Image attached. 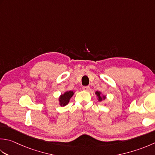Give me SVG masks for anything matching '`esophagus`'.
I'll use <instances>...</instances> for the list:
<instances>
[{
	"mask_svg": "<svg viewBox=\"0 0 155 155\" xmlns=\"http://www.w3.org/2000/svg\"><path fill=\"white\" fill-rule=\"evenodd\" d=\"M89 89H90V87L89 86H84V87H83V90L86 91H88L89 90Z\"/></svg>",
	"mask_w": 155,
	"mask_h": 155,
	"instance_id": "1",
	"label": "esophagus"
}]
</instances>
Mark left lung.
<instances>
[{
    "mask_svg": "<svg viewBox=\"0 0 155 155\" xmlns=\"http://www.w3.org/2000/svg\"><path fill=\"white\" fill-rule=\"evenodd\" d=\"M95 94L97 95V96L98 97V100L99 101H101L103 99H105L106 97L105 95H101V92H99V91H96L95 92Z\"/></svg>",
    "mask_w": 155,
    "mask_h": 155,
    "instance_id": "1",
    "label": "left lung"
}]
</instances>
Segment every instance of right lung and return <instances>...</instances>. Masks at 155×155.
<instances>
[{"label": "right lung", "instance_id": "right-lung-1", "mask_svg": "<svg viewBox=\"0 0 155 155\" xmlns=\"http://www.w3.org/2000/svg\"><path fill=\"white\" fill-rule=\"evenodd\" d=\"M73 95L74 92L72 91H66L60 95L59 97V103L60 106H65L67 105L69 103L70 99L72 97Z\"/></svg>", "mask_w": 155, "mask_h": 155}]
</instances>
